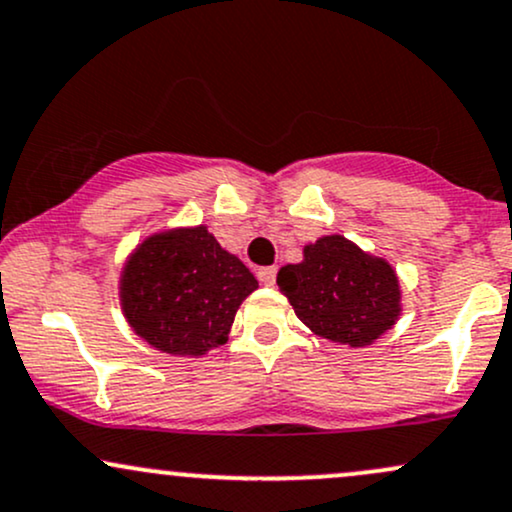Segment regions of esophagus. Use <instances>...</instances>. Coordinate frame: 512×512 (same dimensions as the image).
<instances>
[{"label":"esophagus","mask_w":512,"mask_h":512,"mask_svg":"<svg viewBox=\"0 0 512 512\" xmlns=\"http://www.w3.org/2000/svg\"><path fill=\"white\" fill-rule=\"evenodd\" d=\"M257 279H260L264 286H274V281H276V267H262L260 272H257Z\"/></svg>","instance_id":"esophagus-1"}]
</instances>
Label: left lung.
Masks as SVG:
<instances>
[{"label": "left lung", "mask_w": 512, "mask_h": 512, "mask_svg": "<svg viewBox=\"0 0 512 512\" xmlns=\"http://www.w3.org/2000/svg\"><path fill=\"white\" fill-rule=\"evenodd\" d=\"M298 320L317 337L368 346L402 313L395 269L344 236H325L303 248V262L276 274Z\"/></svg>", "instance_id": "obj_1"}]
</instances>
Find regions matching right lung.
Returning <instances> with one entry per match:
<instances>
[{
	"instance_id": "1",
	"label": "right lung",
	"mask_w": 512,
	"mask_h": 512,
	"mask_svg": "<svg viewBox=\"0 0 512 512\" xmlns=\"http://www.w3.org/2000/svg\"><path fill=\"white\" fill-rule=\"evenodd\" d=\"M257 279L216 243L207 226L149 236L129 255L120 279L122 313L154 349L202 356L226 344L240 303Z\"/></svg>"
}]
</instances>
